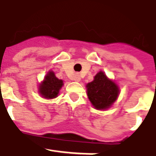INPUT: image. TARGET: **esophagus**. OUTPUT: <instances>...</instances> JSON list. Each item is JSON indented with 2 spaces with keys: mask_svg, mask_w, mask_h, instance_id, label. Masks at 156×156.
Segmentation results:
<instances>
[{
  "mask_svg": "<svg viewBox=\"0 0 156 156\" xmlns=\"http://www.w3.org/2000/svg\"><path fill=\"white\" fill-rule=\"evenodd\" d=\"M73 80L76 81V82H79V81L81 80V78H80V76H79L78 74H76V75L73 77Z\"/></svg>",
  "mask_w": 156,
  "mask_h": 156,
  "instance_id": "34e87169",
  "label": "esophagus"
}]
</instances>
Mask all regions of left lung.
Returning a JSON list of instances; mask_svg holds the SVG:
<instances>
[{
	"label": "left lung",
	"instance_id": "1",
	"mask_svg": "<svg viewBox=\"0 0 156 156\" xmlns=\"http://www.w3.org/2000/svg\"><path fill=\"white\" fill-rule=\"evenodd\" d=\"M86 88L89 100L97 110L110 108L119 95L116 83L107 78L104 72L97 73L94 80L86 84Z\"/></svg>",
	"mask_w": 156,
	"mask_h": 156
}]
</instances>
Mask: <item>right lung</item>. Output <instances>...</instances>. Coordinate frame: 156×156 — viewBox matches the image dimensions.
<instances>
[{
  "instance_id": "add662e5",
  "label": "right lung",
  "mask_w": 156,
  "mask_h": 156,
  "mask_svg": "<svg viewBox=\"0 0 156 156\" xmlns=\"http://www.w3.org/2000/svg\"><path fill=\"white\" fill-rule=\"evenodd\" d=\"M63 84V80L58 79L53 72L49 71L45 76L43 82L39 85V93L44 98H55L59 93V90Z\"/></svg>"
}]
</instances>
